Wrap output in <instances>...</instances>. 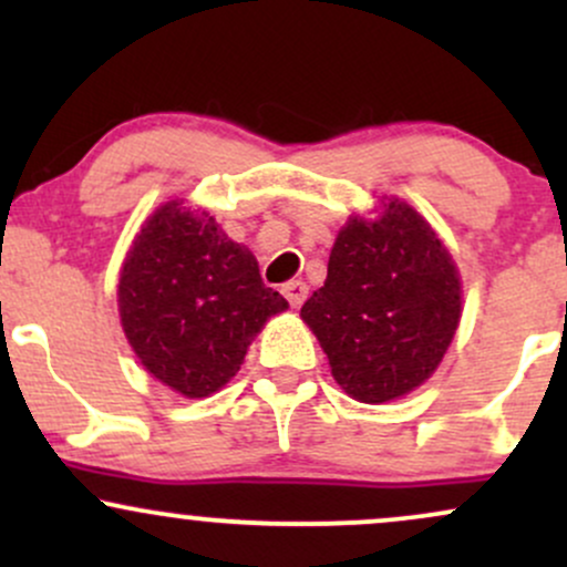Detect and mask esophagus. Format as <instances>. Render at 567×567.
Returning a JSON list of instances; mask_svg holds the SVG:
<instances>
[{
  "label": "esophagus",
  "mask_w": 567,
  "mask_h": 567,
  "mask_svg": "<svg viewBox=\"0 0 567 567\" xmlns=\"http://www.w3.org/2000/svg\"><path fill=\"white\" fill-rule=\"evenodd\" d=\"M282 292H285V298L290 301L292 309H298V306L306 301V296H309V285L301 282V279H292V282L285 285Z\"/></svg>",
  "instance_id": "1"
}]
</instances>
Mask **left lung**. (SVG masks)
<instances>
[{
  "mask_svg": "<svg viewBox=\"0 0 567 567\" xmlns=\"http://www.w3.org/2000/svg\"><path fill=\"white\" fill-rule=\"evenodd\" d=\"M301 317L343 392L379 405L440 365L458 328V271L432 226L392 199L375 220L351 218L338 231L328 279Z\"/></svg>",
  "mask_w": 567,
  "mask_h": 567,
  "instance_id": "left-lung-1",
  "label": "left lung"
}]
</instances>
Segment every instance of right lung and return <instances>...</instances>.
Here are the masks:
<instances>
[{"label":"right lung","instance_id":"right-lung-1","mask_svg":"<svg viewBox=\"0 0 567 567\" xmlns=\"http://www.w3.org/2000/svg\"><path fill=\"white\" fill-rule=\"evenodd\" d=\"M120 317L143 368L184 396L218 392L271 315L288 309L258 261L205 210L167 202L143 224L120 277Z\"/></svg>","mask_w":567,"mask_h":567}]
</instances>
